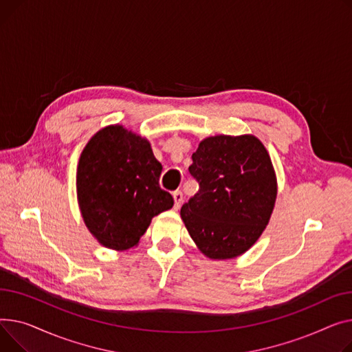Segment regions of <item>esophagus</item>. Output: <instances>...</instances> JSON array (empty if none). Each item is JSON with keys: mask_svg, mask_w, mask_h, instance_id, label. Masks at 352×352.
<instances>
[{"mask_svg": "<svg viewBox=\"0 0 352 352\" xmlns=\"http://www.w3.org/2000/svg\"><path fill=\"white\" fill-rule=\"evenodd\" d=\"M173 200H175V209H180L182 206V201H183V193L180 190H176L173 192Z\"/></svg>", "mask_w": 352, "mask_h": 352, "instance_id": "esophagus-1", "label": "esophagus"}]
</instances>
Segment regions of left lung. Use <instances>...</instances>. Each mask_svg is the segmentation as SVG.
<instances>
[{"instance_id":"obj_1","label":"left lung","mask_w":352,"mask_h":352,"mask_svg":"<svg viewBox=\"0 0 352 352\" xmlns=\"http://www.w3.org/2000/svg\"><path fill=\"white\" fill-rule=\"evenodd\" d=\"M192 159L199 192L182 206V220L206 257L234 258L258 240L273 213L272 159L253 135L206 138Z\"/></svg>"}]
</instances>
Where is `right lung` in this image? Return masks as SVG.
<instances>
[{"label": "right lung", "instance_id": "right-lung-1", "mask_svg": "<svg viewBox=\"0 0 352 352\" xmlns=\"http://www.w3.org/2000/svg\"><path fill=\"white\" fill-rule=\"evenodd\" d=\"M162 164L151 143L120 125L96 132L76 169L79 210L92 236L108 249L138 245L155 216L173 208L160 189Z\"/></svg>", "mask_w": 352, "mask_h": 352}]
</instances>
